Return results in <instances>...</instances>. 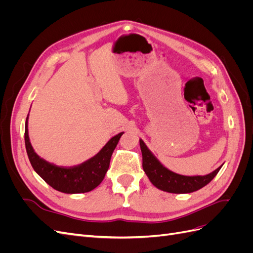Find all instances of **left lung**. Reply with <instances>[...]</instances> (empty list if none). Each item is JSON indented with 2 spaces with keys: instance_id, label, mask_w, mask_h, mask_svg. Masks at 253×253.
I'll list each match as a JSON object with an SVG mask.
<instances>
[{
  "instance_id": "8db88e82",
  "label": "left lung",
  "mask_w": 253,
  "mask_h": 253,
  "mask_svg": "<svg viewBox=\"0 0 253 253\" xmlns=\"http://www.w3.org/2000/svg\"><path fill=\"white\" fill-rule=\"evenodd\" d=\"M140 149L142 153V168L150 181L157 189L169 193L183 194L191 193L202 189L215 177L220 167L212 173L204 176H185L170 171L159 162L155 155L149 150L147 144L142 139H139Z\"/></svg>"
}]
</instances>
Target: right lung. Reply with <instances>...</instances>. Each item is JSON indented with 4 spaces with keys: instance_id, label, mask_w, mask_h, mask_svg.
<instances>
[{
    "instance_id": "obj_1",
    "label": "right lung",
    "mask_w": 253,
    "mask_h": 253,
    "mask_svg": "<svg viewBox=\"0 0 253 253\" xmlns=\"http://www.w3.org/2000/svg\"><path fill=\"white\" fill-rule=\"evenodd\" d=\"M124 132L106 142L97 154L75 167H59L41 158L35 152L28 136V116L25 122V147L34 170L40 177L57 191L66 194L85 193L100 185L109 170L113 152Z\"/></svg>"
}]
</instances>
